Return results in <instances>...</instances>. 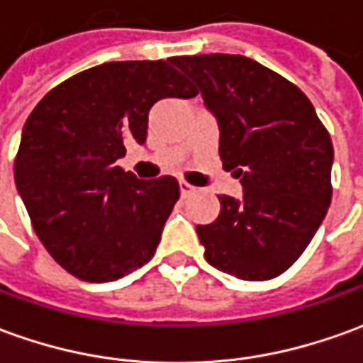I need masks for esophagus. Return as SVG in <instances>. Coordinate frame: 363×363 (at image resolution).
Segmentation results:
<instances>
[{"instance_id": "esophagus-1", "label": "esophagus", "mask_w": 363, "mask_h": 363, "mask_svg": "<svg viewBox=\"0 0 363 363\" xmlns=\"http://www.w3.org/2000/svg\"><path fill=\"white\" fill-rule=\"evenodd\" d=\"M179 191H182V196L187 197V196H191V194H196V187L182 179V182H179Z\"/></svg>"}]
</instances>
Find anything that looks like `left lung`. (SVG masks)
I'll return each mask as SVG.
<instances>
[{"label":"left lung","mask_w":363,"mask_h":363,"mask_svg":"<svg viewBox=\"0 0 363 363\" xmlns=\"http://www.w3.org/2000/svg\"><path fill=\"white\" fill-rule=\"evenodd\" d=\"M219 122V157L243 199L219 197L213 223L197 225L206 261L243 281H269L304 253L332 201L334 148L308 96L243 55H184Z\"/></svg>","instance_id":"obj_1"}]
</instances>
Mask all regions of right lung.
Returning <instances> with one entry per match:
<instances>
[{"label":"right lung","mask_w":363,"mask_h":363,"mask_svg":"<svg viewBox=\"0 0 363 363\" xmlns=\"http://www.w3.org/2000/svg\"><path fill=\"white\" fill-rule=\"evenodd\" d=\"M196 94L172 59L112 61L57 84L29 114L15 186L39 241L72 277L116 281L154 257L179 186L138 179L116 160L126 142L146 144L157 101Z\"/></svg>","instance_id":"right-lung-1"}]
</instances>
